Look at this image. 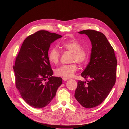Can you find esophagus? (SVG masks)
Listing matches in <instances>:
<instances>
[{
  "instance_id": "obj_1",
  "label": "esophagus",
  "mask_w": 129,
  "mask_h": 129,
  "mask_svg": "<svg viewBox=\"0 0 129 129\" xmlns=\"http://www.w3.org/2000/svg\"><path fill=\"white\" fill-rule=\"evenodd\" d=\"M68 79H69L68 78H66V77H63V80L64 81H66L67 80H68Z\"/></svg>"
}]
</instances>
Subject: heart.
<instances>
[{"mask_svg":"<svg viewBox=\"0 0 129 129\" xmlns=\"http://www.w3.org/2000/svg\"><path fill=\"white\" fill-rule=\"evenodd\" d=\"M60 47L63 49L72 53L70 62H75L81 65L84 64L87 58V50L83 48L82 45L78 41L71 40L61 42ZM60 52L56 47H53L49 52L48 58L50 62L54 64H57L59 62ZM77 71L76 64L73 63L69 65H63L55 70L56 75L60 77L70 78L73 77Z\"/></svg>","mask_w":129,"mask_h":129,"instance_id":"obj_1","label":"heart"}]
</instances>
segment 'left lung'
Listing matches in <instances>:
<instances>
[{
  "label": "left lung",
  "mask_w": 129,
  "mask_h": 129,
  "mask_svg": "<svg viewBox=\"0 0 129 129\" xmlns=\"http://www.w3.org/2000/svg\"><path fill=\"white\" fill-rule=\"evenodd\" d=\"M78 33L88 37L92 48L90 62L81 74L87 82L78 80L75 98L83 107L91 108L102 103L114 85L117 60L113 47L103 33L93 30Z\"/></svg>",
  "instance_id": "left-lung-1"
}]
</instances>
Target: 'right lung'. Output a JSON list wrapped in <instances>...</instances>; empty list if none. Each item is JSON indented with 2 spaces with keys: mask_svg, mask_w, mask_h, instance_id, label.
<instances>
[{
  "mask_svg": "<svg viewBox=\"0 0 129 129\" xmlns=\"http://www.w3.org/2000/svg\"><path fill=\"white\" fill-rule=\"evenodd\" d=\"M62 37L55 33L39 31L24 40L16 57L13 67L16 87L23 99L33 108L49 105L62 84V78L52 76L48 58L51 44Z\"/></svg>",
  "mask_w": 129,
  "mask_h": 129,
  "instance_id": "1",
  "label": "right lung"
}]
</instances>
